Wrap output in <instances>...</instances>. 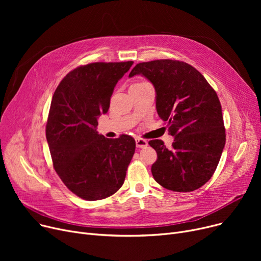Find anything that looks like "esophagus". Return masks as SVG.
<instances>
[{"label":"esophagus","instance_id":"1","mask_svg":"<svg viewBox=\"0 0 261 261\" xmlns=\"http://www.w3.org/2000/svg\"><path fill=\"white\" fill-rule=\"evenodd\" d=\"M135 143H136V147H138V148H145V147L148 146V142L144 139H141V138L136 139Z\"/></svg>","mask_w":261,"mask_h":261}]
</instances>
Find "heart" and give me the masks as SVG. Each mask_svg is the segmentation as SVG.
Segmentation results:
<instances>
[{"label": "heart", "instance_id": "b5f03b06", "mask_svg": "<svg viewBox=\"0 0 261 261\" xmlns=\"http://www.w3.org/2000/svg\"><path fill=\"white\" fill-rule=\"evenodd\" d=\"M140 84H142V82H140Z\"/></svg>", "mask_w": 261, "mask_h": 261}]
</instances>
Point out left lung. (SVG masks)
I'll return each instance as SVG.
<instances>
[{"mask_svg":"<svg viewBox=\"0 0 261 261\" xmlns=\"http://www.w3.org/2000/svg\"><path fill=\"white\" fill-rule=\"evenodd\" d=\"M143 75L153 85L159 116L174 136L172 148L149 142L158 153L154 180L169 190L187 193L213 176L225 145L220 100L207 80L190 64L170 59L136 64L129 77Z\"/></svg>","mask_w":261,"mask_h":261,"instance_id":"1","label":"left lung"}]
</instances>
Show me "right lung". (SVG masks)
I'll return each mask as SVG.
<instances>
[{"label":"right lung","instance_id":"right-lung-1","mask_svg":"<svg viewBox=\"0 0 261 261\" xmlns=\"http://www.w3.org/2000/svg\"><path fill=\"white\" fill-rule=\"evenodd\" d=\"M133 61L94 62L68 73L54 93L46 140L57 174L73 194L96 201L122 186L135 151V141L122 134H98V117L108 112L117 81Z\"/></svg>","mask_w":261,"mask_h":261}]
</instances>
